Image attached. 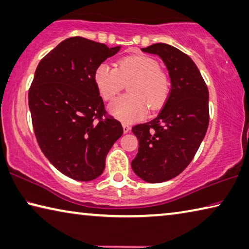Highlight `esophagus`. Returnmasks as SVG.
<instances>
[{
    "label": "esophagus",
    "mask_w": 249,
    "mask_h": 249,
    "mask_svg": "<svg viewBox=\"0 0 249 249\" xmlns=\"http://www.w3.org/2000/svg\"><path fill=\"white\" fill-rule=\"evenodd\" d=\"M122 125H123V131H124V133H128L129 131H131V125H129V124L123 123Z\"/></svg>",
    "instance_id": "obj_1"
}]
</instances>
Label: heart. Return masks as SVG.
Instances as JSON below:
<instances>
[{
  "label": "heart",
  "mask_w": 249,
  "mask_h": 249,
  "mask_svg": "<svg viewBox=\"0 0 249 249\" xmlns=\"http://www.w3.org/2000/svg\"><path fill=\"white\" fill-rule=\"evenodd\" d=\"M94 78L105 101H113L128 84V95L117 98L109 106V112L126 123L143 118L147 107L160 109L171 92L167 73L160 68L159 62L147 55L126 56L117 62L116 68L102 63Z\"/></svg>",
  "instance_id": "obj_1"
}]
</instances>
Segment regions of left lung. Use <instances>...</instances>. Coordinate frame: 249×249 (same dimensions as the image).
<instances>
[{
	"label": "left lung",
	"mask_w": 249,
	"mask_h": 249,
	"mask_svg": "<svg viewBox=\"0 0 249 249\" xmlns=\"http://www.w3.org/2000/svg\"><path fill=\"white\" fill-rule=\"evenodd\" d=\"M142 51L163 60L172 86L157 117L132 127L139 140L132 168L145 181L161 183L179 175L202 143L210 122L208 89L195 63L176 47L156 43Z\"/></svg>",
	"instance_id": "obj_1"
}]
</instances>
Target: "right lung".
Instances as JSON below:
<instances>
[{"label": "right lung", "instance_id": "right-lung-1", "mask_svg": "<svg viewBox=\"0 0 249 249\" xmlns=\"http://www.w3.org/2000/svg\"><path fill=\"white\" fill-rule=\"evenodd\" d=\"M120 46L73 36L38 63L29 89L35 137L51 163L71 178L89 181L103 173L105 159L123 134L105 110L94 78L97 66Z\"/></svg>", "mask_w": 249, "mask_h": 249}]
</instances>
